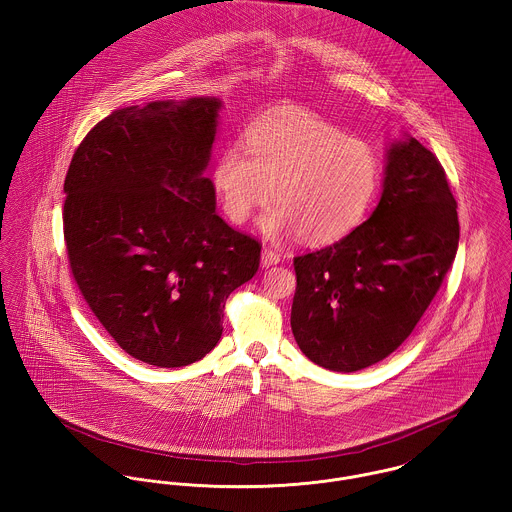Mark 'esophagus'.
<instances>
[{
	"label": "esophagus",
	"instance_id": "esophagus-1",
	"mask_svg": "<svg viewBox=\"0 0 512 512\" xmlns=\"http://www.w3.org/2000/svg\"><path fill=\"white\" fill-rule=\"evenodd\" d=\"M278 262H280V254H276V252H274V250H270V248H264V250H262V258H260L262 268L276 266Z\"/></svg>",
	"mask_w": 512,
	"mask_h": 512
}]
</instances>
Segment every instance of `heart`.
Listing matches in <instances>:
<instances>
[{
	"label": "heart",
	"instance_id": "b5f03b06",
	"mask_svg": "<svg viewBox=\"0 0 512 512\" xmlns=\"http://www.w3.org/2000/svg\"><path fill=\"white\" fill-rule=\"evenodd\" d=\"M244 149L220 151L213 187L224 215L236 224L272 197L278 205L260 220L270 238L297 232L313 246L337 242L365 217L378 187L372 147L299 108L256 122L244 136Z\"/></svg>",
	"mask_w": 512,
	"mask_h": 512
}]
</instances>
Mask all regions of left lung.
<instances>
[{
    "mask_svg": "<svg viewBox=\"0 0 512 512\" xmlns=\"http://www.w3.org/2000/svg\"><path fill=\"white\" fill-rule=\"evenodd\" d=\"M457 244V203L438 157L410 136L390 144L374 213L339 242L293 258L301 353L335 372L386 359L436 297Z\"/></svg>",
    "mask_w": 512,
    "mask_h": 512,
    "instance_id": "1",
    "label": "left lung"
}]
</instances>
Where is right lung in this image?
Wrapping results in <instances>:
<instances>
[{
	"label": "right lung",
	"instance_id": "obj_1",
	"mask_svg": "<svg viewBox=\"0 0 512 512\" xmlns=\"http://www.w3.org/2000/svg\"><path fill=\"white\" fill-rule=\"evenodd\" d=\"M220 106L197 96L116 110L76 147L65 179L74 282L110 337L147 365L211 353L226 297L260 266V242L220 219L203 175Z\"/></svg>",
	"mask_w": 512,
	"mask_h": 512
}]
</instances>
